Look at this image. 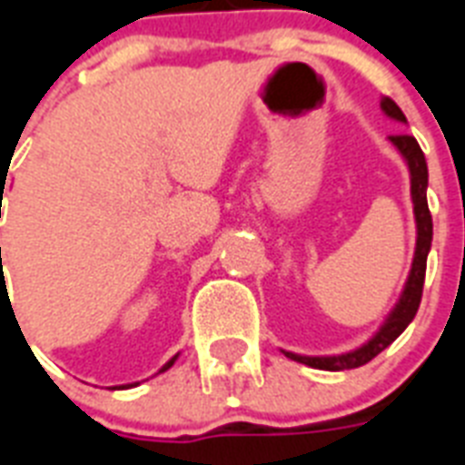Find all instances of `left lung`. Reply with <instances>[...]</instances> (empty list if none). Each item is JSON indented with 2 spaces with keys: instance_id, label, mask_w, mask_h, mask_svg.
Returning a JSON list of instances; mask_svg holds the SVG:
<instances>
[{
  "instance_id": "8db88e82",
  "label": "left lung",
  "mask_w": 465,
  "mask_h": 465,
  "mask_svg": "<svg viewBox=\"0 0 465 465\" xmlns=\"http://www.w3.org/2000/svg\"><path fill=\"white\" fill-rule=\"evenodd\" d=\"M381 111L389 118L398 120V123H408L403 111L398 108L396 101H391L389 96L381 101ZM391 142L396 144V149L403 154L411 168V193H412V207H415V222H418V243H415V258H412L411 275L405 282V290L401 294V302L396 309L391 311V316L386 318V323L381 325V331L376 332L374 338L369 340L367 345L357 347L354 352L338 354V357H302V354L284 352L290 360L309 364L313 369H328V371H340V369H354L371 361L379 352H383L401 332L408 328L415 313L420 309V299H422V287H425V270H427V253L432 246V214L427 207V161L422 149H420L418 140L412 134H391Z\"/></svg>"
}]
</instances>
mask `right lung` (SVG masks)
Here are the masks:
<instances>
[{
    "label": "right lung",
    "instance_id": "obj_1",
    "mask_svg": "<svg viewBox=\"0 0 465 465\" xmlns=\"http://www.w3.org/2000/svg\"><path fill=\"white\" fill-rule=\"evenodd\" d=\"M0 258H2V248H0ZM173 361H175V357L171 361H166V364H163V369H161V371H166L168 367H173Z\"/></svg>",
    "mask_w": 465,
    "mask_h": 465
}]
</instances>
